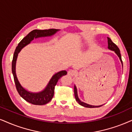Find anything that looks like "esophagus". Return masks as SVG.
I'll return each mask as SVG.
<instances>
[{
	"label": "esophagus",
	"instance_id": "34e87169",
	"mask_svg": "<svg viewBox=\"0 0 132 132\" xmlns=\"http://www.w3.org/2000/svg\"><path fill=\"white\" fill-rule=\"evenodd\" d=\"M76 71H75L74 69H69V71L68 72V74L70 76H74V75L76 74Z\"/></svg>",
	"mask_w": 132,
	"mask_h": 132
}]
</instances>
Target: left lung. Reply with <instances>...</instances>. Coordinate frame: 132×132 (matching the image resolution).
<instances>
[{
    "label": "left lung",
    "instance_id": "obj_1",
    "mask_svg": "<svg viewBox=\"0 0 132 132\" xmlns=\"http://www.w3.org/2000/svg\"><path fill=\"white\" fill-rule=\"evenodd\" d=\"M108 38V49L111 50V51H113L115 52L116 54L118 55V56H119L120 60H121L122 64V58H121V54H120V50L118 47L116 46V44H114V43L111 41V39L110 38ZM74 95H75V97H76V100L77 102L79 103L80 105L81 106H85V107H87V108H96V107H100V106H102L103 105H99V106H94V105H88L87 103H85L83 102H81V101H80V99H78V96H77V88L76 86H74Z\"/></svg>",
    "mask_w": 132,
    "mask_h": 132
}]
</instances>
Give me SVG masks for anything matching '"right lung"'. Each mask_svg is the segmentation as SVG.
I'll return each instance as SVG.
<instances>
[{
  "instance_id": "obj_1",
  "label": "right lung",
  "mask_w": 132,
  "mask_h": 132,
  "mask_svg": "<svg viewBox=\"0 0 132 132\" xmlns=\"http://www.w3.org/2000/svg\"><path fill=\"white\" fill-rule=\"evenodd\" d=\"M58 30L55 29L49 30H33L20 41L15 49L12 60V66H11L15 85H16V89L20 96L27 102L31 103V104L43 105H45L49 102L54 97L55 86L57 83L58 80L62 76L67 74V72L66 71H62L55 74L52 77L49 84L42 92L38 93H30L22 88V86L20 85L17 77H16V69H16V62L18 55L21 49H22L26 45L29 44L34 38L51 36L55 34Z\"/></svg>"
}]
</instances>
